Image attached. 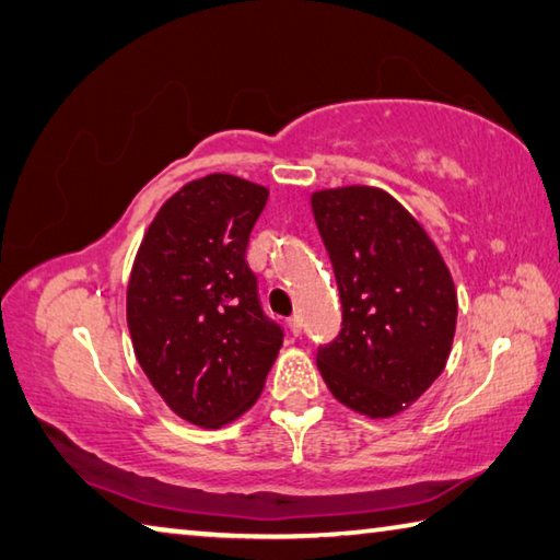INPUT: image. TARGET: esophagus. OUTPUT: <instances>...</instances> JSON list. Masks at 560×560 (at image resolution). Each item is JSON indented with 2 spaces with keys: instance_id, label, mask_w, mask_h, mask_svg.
<instances>
[{
  "instance_id": "esophagus-1",
  "label": "esophagus",
  "mask_w": 560,
  "mask_h": 560,
  "mask_svg": "<svg viewBox=\"0 0 560 560\" xmlns=\"http://www.w3.org/2000/svg\"><path fill=\"white\" fill-rule=\"evenodd\" d=\"M288 327H290V331H292V337H298L300 331H302V319H300V315H292V317L288 319Z\"/></svg>"
}]
</instances>
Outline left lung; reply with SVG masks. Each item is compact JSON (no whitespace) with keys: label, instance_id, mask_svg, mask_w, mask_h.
Instances as JSON below:
<instances>
[{"label":"left lung","instance_id":"8db88e82","mask_svg":"<svg viewBox=\"0 0 560 560\" xmlns=\"http://www.w3.org/2000/svg\"><path fill=\"white\" fill-rule=\"evenodd\" d=\"M335 268L341 329L317 349L331 394L357 413L390 418L443 374L457 322L445 260L413 215L374 186L312 194Z\"/></svg>","mask_w":560,"mask_h":560}]
</instances>
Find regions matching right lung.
<instances>
[{
  "label": "right lung",
  "instance_id": "obj_1",
  "mask_svg": "<svg viewBox=\"0 0 560 560\" xmlns=\"http://www.w3.org/2000/svg\"><path fill=\"white\" fill-rule=\"evenodd\" d=\"M268 189L209 174L154 215L127 285L135 357L176 416L201 428L238 418L260 396L282 347L248 268Z\"/></svg>",
  "mask_w": 560,
  "mask_h": 560
}]
</instances>
